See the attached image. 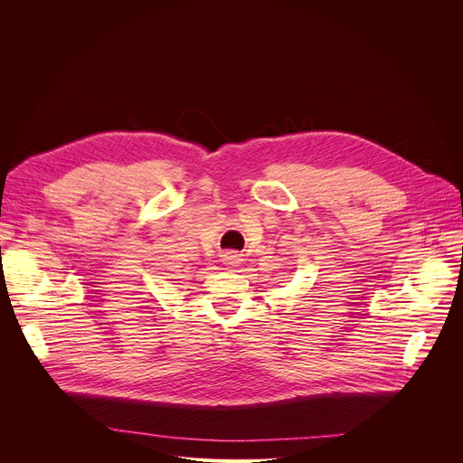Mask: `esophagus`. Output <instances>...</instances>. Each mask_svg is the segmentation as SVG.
<instances>
[{
    "mask_svg": "<svg viewBox=\"0 0 463 463\" xmlns=\"http://www.w3.org/2000/svg\"><path fill=\"white\" fill-rule=\"evenodd\" d=\"M223 264L227 266H238L240 264V257L236 253H225L223 255Z\"/></svg>",
    "mask_w": 463,
    "mask_h": 463,
    "instance_id": "34e87169",
    "label": "esophagus"
}]
</instances>
